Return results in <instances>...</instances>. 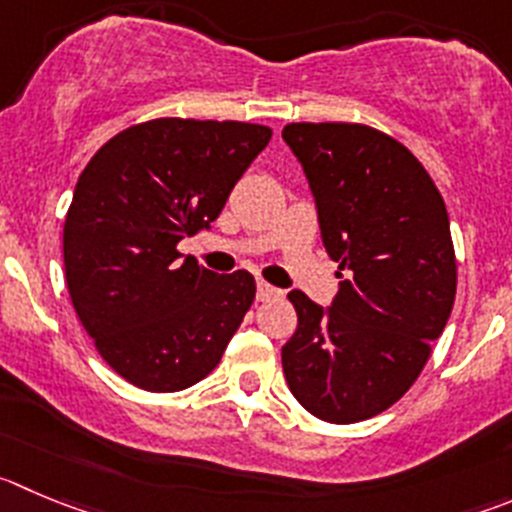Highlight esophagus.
I'll return each instance as SVG.
<instances>
[{
    "mask_svg": "<svg viewBox=\"0 0 512 512\" xmlns=\"http://www.w3.org/2000/svg\"><path fill=\"white\" fill-rule=\"evenodd\" d=\"M276 296H281V291L276 289V286L266 284V281H259V284H256V299H259V301L276 299Z\"/></svg>",
    "mask_w": 512,
    "mask_h": 512,
    "instance_id": "esophagus-1",
    "label": "esophagus"
}]
</instances>
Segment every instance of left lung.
<instances>
[{"instance_id": "1", "label": "left lung", "mask_w": 512, "mask_h": 512, "mask_svg": "<svg viewBox=\"0 0 512 512\" xmlns=\"http://www.w3.org/2000/svg\"><path fill=\"white\" fill-rule=\"evenodd\" d=\"M284 140L304 165L342 281L326 311L291 291L299 326L281 362L306 412L352 425L389 410L415 384L450 319V218L425 165L382 130L291 123Z\"/></svg>"}]
</instances>
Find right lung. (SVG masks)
Instances as JSON below:
<instances>
[{
	"label": "right lung",
	"instance_id": "1",
	"mask_svg": "<svg viewBox=\"0 0 512 512\" xmlns=\"http://www.w3.org/2000/svg\"><path fill=\"white\" fill-rule=\"evenodd\" d=\"M271 128L158 118L107 140L82 170L62 231L72 306L115 372L180 392L221 362L256 296L248 271L218 276L180 238L211 226Z\"/></svg>",
	"mask_w": 512,
	"mask_h": 512
}]
</instances>
